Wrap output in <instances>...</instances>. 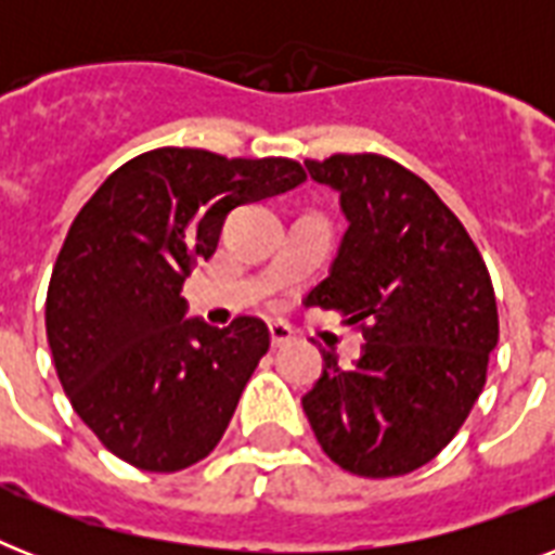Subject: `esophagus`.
<instances>
[{"label":"esophagus","instance_id":"esophagus-1","mask_svg":"<svg viewBox=\"0 0 555 555\" xmlns=\"http://www.w3.org/2000/svg\"><path fill=\"white\" fill-rule=\"evenodd\" d=\"M294 339V331H291V325H285V322H270V343H273V348H282L287 346Z\"/></svg>","mask_w":555,"mask_h":555}]
</instances>
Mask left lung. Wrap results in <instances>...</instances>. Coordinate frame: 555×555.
I'll use <instances>...</instances> for the list:
<instances>
[{
    "mask_svg": "<svg viewBox=\"0 0 555 555\" xmlns=\"http://www.w3.org/2000/svg\"><path fill=\"white\" fill-rule=\"evenodd\" d=\"M339 192L348 230L305 305L363 331L354 365L322 351L302 397L322 452L346 473L395 478L429 464L464 426L499 346L490 273L455 212L383 155L305 160Z\"/></svg>",
    "mask_w": 555,
    "mask_h": 555,
    "instance_id": "1",
    "label": "left lung"
}]
</instances>
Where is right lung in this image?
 Listing matches in <instances>:
<instances>
[{"label": "right lung", "mask_w": 555, "mask_h": 555, "mask_svg": "<svg viewBox=\"0 0 555 555\" xmlns=\"http://www.w3.org/2000/svg\"><path fill=\"white\" fill-rule=\"evenodd\" d=\"M287 158L143 152L100 184L56 256L46 331L56 377L100 443L146 473H178L224 435L270 331L184 320V279L218 247L230 209L287 192Z\"/></svg>", "instance_id": "add662e5"}]
</instances>
